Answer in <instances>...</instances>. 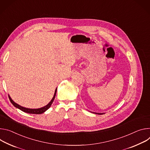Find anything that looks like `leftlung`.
I'll list each match as a JSON object with an SVG mask.
<instances>
[{"mask_svg": "<svg viewBox=\"0 0 150 150\" xmlns=\"http://www.w3.org/2000/svg\"><path fill=\"white\" fill-rule=\"evenodd\" d=\"M93 113H95V114H104V113H97V112H93Z\"/></svg>", "mask_w": 150, "mask_h": 150, "instance_id": "left-lung-1", "label": "left lung"}]
</instances>
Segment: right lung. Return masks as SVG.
I'll return each instance as SVG.
<instances>
[{
    "label": "right lung",
    "instance_id": "add662e5",
    "mask_svg": "<svg viewBox=\"0 0 150 150\" xmlns=\"http://www.w3.org/2000/svg\"><path fill=\"white\" fill-rule=\"evenodd\" d=\"M57 88H56L55 89V93H54V97L52 98V99H51V101L49 102V103L48 104H47L46 106L43 107H42V108H36V109H32V108H25L24 107H22L18 104H17L16 103H15L12 99H11V98L10 97L9 95H8L9 96V100L11 101V103L12 104V105L15 107L16 108H17L18 109H20V110L25 112H27V113H29V114H42L44 112H45L47 110H48L50 107L51 106L54 99H55V95H56V93H57Z\"/></svg>",
    "mask_w": 150,
    "mask_h": 150
}]
</instances>
